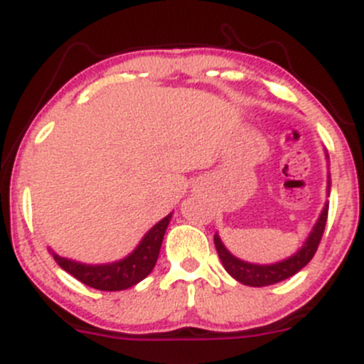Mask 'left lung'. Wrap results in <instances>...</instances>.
<instances>
[{
	"label": "left lung",
	"instance_id": "left-lung-1",
	"mask_svg": "<svg viewBox=\"0 0 364 364\" xmlns=\"http://www.w3.org/2000/svg\"><path fill=\"white\" fill-rule=\"evenodd\" d=\"M328 208L329 204H326L321 216H318L317 223H315L314 230H311L308 240L303 243L301 250H297L294 255L289 257V259L280 260V262L274 264L245 262V260L237 259V257H234L232 253L227 250V248L223 247L218 234H215V247L223 267H225V271L230 277L236 278V280L241 282L243 285H250V287H266V285H273L278 284V282L287 280V278H291L292 274L297 273V271L303 269V267L314 259L315 252H317L318 248V243H321L322 240V234H324L326 222H328Z\"/></svg>",
	"mask_w": 364,
	"mask_h": 364
}]
</instances>
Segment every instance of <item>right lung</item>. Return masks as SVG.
<instances>
[{
  "label": "right lung",
  "mask_w": 364,
  "mask_h": 364,
  "mask_svg": "<svg viewBox=\"0 0 364 364\" xmlns=\"http://www.w3.org/2000/svg\"><path fill=\"white\" fill-rule=\"evenodd\" d=\"M171 215L160 220L156 225H153L148 230L139 247L124 259L117 260L111 264H80L77 260L65 259V257L58 255L53 252L54 260L61 269L72 274L84 285L98 289V291H124V289L134 287L141 280H144L155 267L156 259H159L161 241H164V234L167 230L168 222H171Z\"/></svg>",
  "instance_id": "add662e5"
}]
</instances>
